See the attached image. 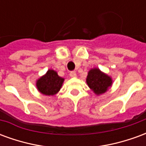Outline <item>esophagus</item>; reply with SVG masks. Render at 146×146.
I'll use <instances>...</instances> for the list:
<instances>
[{"label":"esophagus","mask_w":146,"mask_h":146,"mask_svg":"<svg viewBox=\"0 0 146 146\" xmlns=\"http://www.w3.org/2000/svg\"><path fill=\"white\" fill-rule=\"evenodd\" d=\"M70 76H71V77H76V72H74V71H72V72H70Z\"/></svg>","instance_id":"34e87169"}]
</instances>
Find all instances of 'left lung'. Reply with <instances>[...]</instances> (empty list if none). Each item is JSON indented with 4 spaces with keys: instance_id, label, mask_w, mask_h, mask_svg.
I'll use <instances>...</instances> for the list:
<instances>
[{
    "instance_id": "8db88e82",
    "label": "left lung",
    "mask_w": 146,
    "mask_h": 146,
    "mask_svg": "<svg viewBox=\"0 0 146 146\" xmlns=\"http://www.w3.org/2000/svg\"><path fill=\"white\" fill-rule=\"evenodd\" d=\"M86 82L90 88L97 95L104 94L112 86L113 80L98 68H94L88 73Z\"/></svg>"
}]
</instances>
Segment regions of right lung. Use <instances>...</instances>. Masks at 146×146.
<instances>
[{"label": "right lung", "instance_id": "add662e5", "mask_svg": "<svg viewBox=\"0 0 146 146\" xmlns=\"http://www.w3.org/2000/svg\"><path fill=\"white\" fill-rule=\"evenodd\" d=\"M64 78L58 75L56 71L48 70L44 76L36 80V88L44 95H54L60 91Z\"/></svg>", "mask_w": 146, "mask_h": 146}]
</instances>
